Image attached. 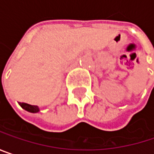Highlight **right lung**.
Here are the masks:
<instances>
[{"instance_id":"1","label":"right lung","mask_w":154,"mask_h":154,"mask_svg":"<svg viewBox=\"0 0 154 154\" xmlns=\"http://www.w3.org/2000/svg\"><path fill=\"white\" fill-rule=\"evenodd\" d=\"M19 105L24 109H26V110H27L29 112L35 113V112L39 111V108L35 106V105H30V104H27V103H19Z\"/></svg>"}]
</instances>
